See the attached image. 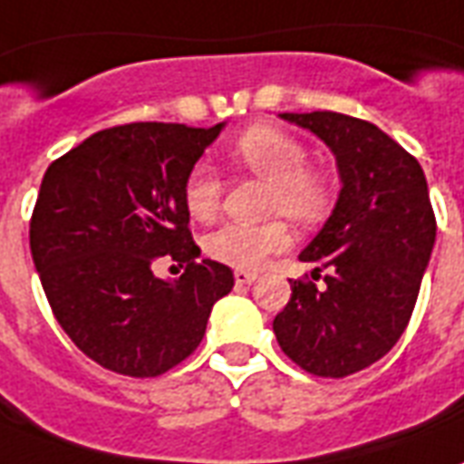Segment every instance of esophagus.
I'll return each instance as SVG.
<instances>
[{
    "mask_svg": "<svg viewBox=\"0 0 464 464\" xmlns=\"http://www.w3.org/2000/svg\"><path fill=\"white\" fill-rule=\"evenodd\" d=\"M233 277H236V285H250L258 276H256V273H250V270H236Z\"/></svg>",
    "mask_w": 464,
    "mask_h": 464,
    "instance_id": "esophagus-1",
    "label": "esophagus"
}]
</instances>
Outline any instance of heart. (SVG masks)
<instances>
[{"label":"heart","instance_id":"1","mask_svg":"<svg viewBox=\"0 0 464 464\" xmlns=\"http://www.w3.org/2000/svg\"><path fill=\"white\" fill-rule=\"evenodd\" d=\"M236 162L270 181L267 214L290 216L302 226L317 223L332 204V187L324 171L307 164V150L300 140L280 127L256 125L246 130L231 147ZM184 206L194 221H214L221 211L223 184L211 167L197 164L184 181ZM293 236L280 218L266 223H223L204 238L208 258L223 266L253 270L267 256L290 246Z\"/></svg>","mask_w":464,"mask_h":464}]
</instances>
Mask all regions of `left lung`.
I'll return each instance as SVG.
<instances>
[{
	"label": "left lung",
	"instance_id": "8db88e82",
	"mask_svg": "<svg viewBox=\"0 0 464 464\" xmlns=\"http://www.w3.org/2000/svg\"><path fill=\"white\" fill-rule=\"evenodd\" d=\"M280 118L332 150L342 191L300 253L325 285L295 280L273 332L304 372L344 379L389 354L406 332L435 246L428 181L418 160L366 120L329 110Z\"/></svg>",
	"mask_w": 464,
	"mask_h": 464
}]
</instances>
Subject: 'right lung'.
Wrapping results in <instances>:
<instances>
[{"instance_id":"right-lung-1","label":"right lung","mask_w":464,"mask_h":464,"mask_svg":"<svg viewBox=\"0 0 464 464\" xmlns=\"http://www.w3.org/2000/svg\"><path fill=\"white\" fill-rule=\"evenodd\" d=\"M214 127L130 122L95 132L51 164L31 216V256L73 344L115 373L147 379L204 339L231 267L198 258L184 181ZM160 257L187 262L179 281L153 276Z\"/></svg>"}]
</instances>
